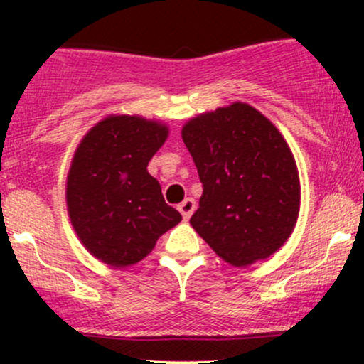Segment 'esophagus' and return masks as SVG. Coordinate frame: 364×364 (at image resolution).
<instances>
[{
    "instance_id": "34e87169",
    "label": "esophagus",
    "mask_w": 364,
    "mask_h": 364,
    "mask_svg": "<svg viewBox=\"0 0 364 364\" xmlns=\"http://www.w3.org/2000/svg\"><path fill=\"white\" fill-rule=\"evenodd\" d=\"M178 210L181 212L183 219L188 220L191 217V214H193V212H195V200L193 198H185L178 205Z\"/></svg>"
}]
</instances>
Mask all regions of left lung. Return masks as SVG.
Returning <instances> with one entry per match:
<instances>
[{
	"label": "left lung",
	"instance_id": "left-lung-1",
	"mask_svg": "<svg viewBox=\"0 0 364 364\" xmlns=\"http://www.w3.org/2000/svg\"><path fill=\"white\" fill-rule=\"evenodd\" d=\"M183 141L198 169L203 193L190 224L235 267L265 260L298 223L301 185L282 133L246 102L188 119Z\"/></svg>",
	"mask_w": 364,
	"mask_h": 364
}]
</instances>
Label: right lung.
I'll use <instances>...</instances> for the list:
<instances>
[{"label":"right lung","instance_id":"1","mask_svg":"<svg viewBox=\"0 0 364 364\" xmlns=\"http://www.w3.org/2000/svg\"><path fill=\"white\" fill-rule=\"evenodd\" d=\"M162 121L109 114L75 150L66 178V207L92 257L123 269L144 260L181 214L164 202L147 166L168 140Z\"/></svg>","mask_w":364,"mask_h":364}]
</instances>
